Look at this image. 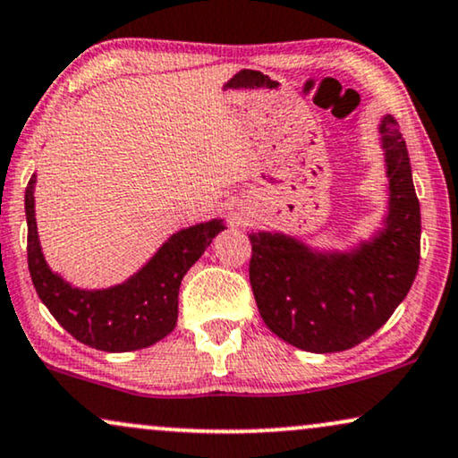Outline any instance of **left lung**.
I'll return each instance as SVG.
<instances>
[{
    "label": "left lung",
    "instance_id": "left-lung-1",
    "mask_svg": "<svg viewBox=\"0 0 458 458\" xmlns=\"http://www.w3.org/2000/svg\"><path fill=\"white\" fill-rule=\"evenodd\" d=\"M389 216L351 253H317L285 234L251 233L249 281L270 332L309 352L363 343L408 296L420 262V205L410 156L393 115L380 123Z\"/></svg>",
    "mask_w": 458,
    "mask_h": 458
}]
</instances>
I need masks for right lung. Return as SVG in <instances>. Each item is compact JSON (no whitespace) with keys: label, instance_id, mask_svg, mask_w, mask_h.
<instances>
[{"label":"right lung","instance_id":"obj_1","mask_svg":"<svg viewBox=\"0 0 458 458\" xmlns=\"http://www.w3.org/2000/svg\"><path fill=\"white\" fill-rule=\"evenodd\" d=\"M31 175L25 190L27 262L33 287L50 310L80 343L97 351L126 352L146 349L173 332L177 323V296L183 275L222 233L219 219L179 230L158 253L123 285L78 289L55 275L46 264L38 241Z\"/></svg>","mask_w":458,"mask_h":458}]
</instances>
